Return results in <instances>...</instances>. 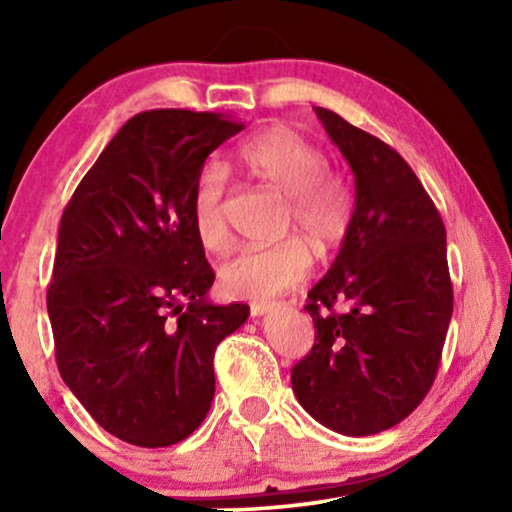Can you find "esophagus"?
<instances>
[{"instance_id": "esophagus-1", "label": "esophagus", "mask_w": 512, "mask_h": 512, "mask_svg": "<svg viewBox=\"0 0 512 512\" xmlns=\"http://www.w3.org/2000/svg\"><path fill=\"white\" fill-rule=\"evenodd\" d=\"M272 310V303H268V300H261V303H251V314L254 317H261V314L270 312Z\"/></svg>"}]
</instances>
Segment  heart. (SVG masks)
I'll return each mask as SVG.
<instances>
[{"label": "heart", "mask_w": 512, "mask_h": 512, "mask_svg": "<svg viewBox=\"0 0 512 512\" xmlns=\"http://www.w3.org/2000/svg\"><path fill=\"white\" fill-rule=\"evenodd\" d=\"M237 167L251 179L270 186L286 198L284 230H300L319 251L347 235L354 198L345 177L326 170V153L300 132L275 125L244 142L235 153ZM223 174L205 165L191 191V219L198 242L207 251L228 244ZM312 254L298 237L270 247L242 249L219 268V286L230 298L263 300L305 282Z\"/></svg>", "instance_id": "b5f03b06"}]
</instances>
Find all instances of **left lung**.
<instances>
[{
	"label": "left lung",
	"instance_id": "left-lung-1",
	"mask_svg": "<svg viewBox=\"0 0 512 512\" xmlns=\"http://www.w3.org/2000/svg\"><path fill=\"white\" fill-rule=\"evenodd\" d=\"M314 111L352 167L356 205L338 258L307 293L317 333L291 384L319 424L373 436L436 380L454 305L445 226L401 153L335 111Z\"/></svg>",
	"mask_w": 512,
	"mask_h": 512
}]
</instances>
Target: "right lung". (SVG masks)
Returning <instances> with one entry per match:
<instances>
[{
    "label": "right lung",
    "instance_id": "1",
    "mask_svg": "<svg viewBox=\"0 0 512 512\" xmlns=\"http://www.w3.org/2000/svg\"><path fill=\"white\" fill-rule=\"evenodd\" d=\"M244 123L151 109L132 116L60 219L46 305L62 380L111 436L167 447L214 401V352L249 305L207 303L214 270L191 219L209 153Z\"/></svg>",
    "mask_w": 512,
    "mask_h": 512
}]
</instances>
